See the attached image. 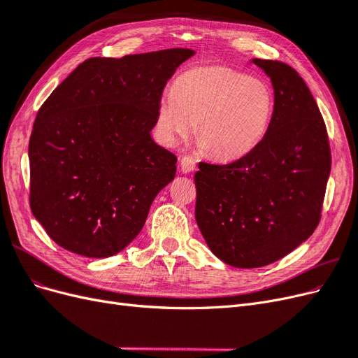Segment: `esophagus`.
<instances>
[{
    "label": "esophagus",
    "mask_w": 358,
    "mask_h": 358,
    "mask_svg": "<svg viewBox=\"0 0 358 358\" xmlns=\"http://www.w3.org/2000/svg\"><path fill=\"white\" fill-rule=\"evenodd\" d=\"M180 170L183 173H191L196 170V161H194L191 157H182L180 158Z\"/></svg>",
    "instance_id": "34e87169"
}]
</instances>
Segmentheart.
I'll return each mask as SVG.
<instances>
[{"label":"heart","instance_id":"b5f03b06","mask_svg":"<svg viewBox=\"0 0 358 358\" xmlns=\"http://www.w3.org/2000/svg\"><path fill=\"white\" fill-rule=\"evenodd\" d=\"M275 95L268 83L224 66L188 69L175 90L162 92L157 128L166 145H176L196 122V136L215 158L236 159L251 152L272 124Z\"/></svg>","mask_w":358,"mask_h":358}]
</instances>
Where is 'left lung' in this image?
<instances>
[{
	"label": "left lung",
	"mask_w": 358,
	"mask_h": 358,
	"mask_svg": "<svg viewBox=\"0 0 358 358\" xmlns=\"http://www.w3.org/2000/svg\"><path fill=\"white\" fill-rule=\"evenodd\" d=\"M252 62L275 92L266 137L229 164L199 162L194 176L206 243L241 268L272 264L315 231L331 169L327 128L305 80L285 62Z\"/></svg>",
	"instance_id": "obj_1"
}]
</instances>
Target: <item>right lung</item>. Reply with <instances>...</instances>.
Listing matches in <instances>:
<instances>
[{
	"instance_id": "right-lung-1",
	"label": "right lung",
	"mask_w": 358,
	"mask_h": 358,
	"mask_svg": "<svg viewBox=\"0 0 358 358\" xmlns=\"http://www.w3.org/2000/svg\"><path fill=\"white\" fill-rule=\"evenodd\" d=\"M191 49L90 58L41 104L29 137V206L50 239L91 258L143 229L176 155L150 129L167 80Z\"/></svg>"
}]
</instances>
